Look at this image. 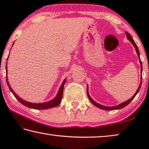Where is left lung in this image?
Instances as JSON below:
<instances>
[{"mask_svg":"<svg viewBox=\"0 0 149 149\" xmlns=\"http://www.w3.org/2000/svg\"><path fill=\"white\" fill-rule=\"evenodd\" d=\"M125 33H126V37H127V39L129 40V41H130L131 42H132V45H133V47H135L136 52H137V54L138 57H139V62H140V64H141V73H142V71H143L142 62H141V59H140V53H139V51L138 47H137V45L135 44L134 40H133L132 37H131V35L129 33H128V32H125ZM141 77H142V76H141ZM141 83H140V84H139V86L138 89H137V91L135 92V93L134 95H133V97H132V98H131V99H130L129 100H126V101L123 102H122V103H121V104H120L115 106V107H105V106H103V105H102V104H99V103L96 102L95 101V100H93V99H92V98L90 97V95H89V89H88V88H89V87H88V85H87V97H88V98H89L90 102H91L93 105H95V107H97V108H100V109L105 110H119V109H121V108H124V107H126V106H127V104H129L130 103V102L132 101V100L133 99H134L135 96L137 95V94L139 93V90H140L141 84H142V78H141Z\"/></svg>","mask_w":149,"mask_h":149,"instance_id":"obj_1","label":"left lung"}]
</instances>
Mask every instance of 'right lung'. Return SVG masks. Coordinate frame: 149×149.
I'll return each mask as SVG.
<instances>
[{
	"label": "right lung",
	"instance_id": "add662e5",
	"mask_svg": "<svg viewBox=\"0 0 149 149\" xmlns=\"http://www.w3.org/2000/svg\"><path fill=\"white\" fill-rule=\"evenodd\" d=\"M13 43V45H14ZM12 45V46H13ZM10 54V53H9ZM9 56V55H8ZM8 58H7V60H8ZM6 82L7 84H8V86L9 87L10 91L12 93V94L14 95V97L16 98V99L18 100V101L22 103V104H24L26 107L30 108H33V109H37V110H45V109H48V108H51L53 107H56L57 106H58L60 102H61V100L63 96V90H64V85L65 84V81H66V79H64V80L63 81L62 84L61 85V86L60 87L58 91V93L56 97H55L53 99H52L51 100H49L48 102H42V103H31L29 102L26 101L25 100H23L22 98H20L18 95H17V94L15 93L13 90L10 85L8 81V78H7V62L6 64Z\"/></svg>",
	"mask_w": 149,
	"mask_h": 149
}]
</instances>
